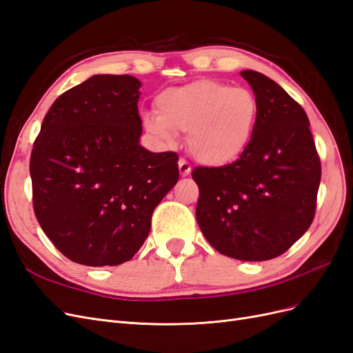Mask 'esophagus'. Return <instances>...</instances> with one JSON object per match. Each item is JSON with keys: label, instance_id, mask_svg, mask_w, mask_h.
<instances>
[{"label": "esophagus", "instance_id": "obj_1", "mask_svg": "<svg viewBox=\"0 0 353 353\" xmlns=\"http://www.w3.org/2000/svg\"><path fill=\"white\" fill-rule=\"evenodd\" d=\"M178 169H179L181 176H188L191 174V165L187 162L185 159L178 160Z\"/></svg>", "mask_w": 353, "mask_h": 353}]
</instances>
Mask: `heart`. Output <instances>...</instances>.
Wrapping results in <instances>:
<instances>
[{
    "label": "heart",
    "instance_id": "heart-1",
    "mask_svg": "<svg viewBox=\"0 0 353 353\" xmlns=\"http://www.w3.org/2000/svg\"><path fill=\"white\" fill-rule=\"evenodd\" d=\"M157 116L144 117L145 130L165 143L188 132V150L206 166L230 165L248 150L258 122L259 104L248 88L199 79L168 88L156 99Z\"/></svg>",
    "mask_w": 353,
    "mask_h": 353
}]
</instances>
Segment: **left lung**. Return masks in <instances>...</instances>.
Wrapping results in <instances>:
<instances>
[{"label":"left lung","mask_w":353,"mask_h":353,"mask_svg":"<svg viewBox=\"0 0 353 353\" xmlns=\"http://www.w3.org/2000/svg\"><path fill=\"white\" fill-rule=\"evenodd\" d=\"M259 104L252 141L236 162L194 168L196 218L219 253L239 261L283 254L311 227L321 181L309 119L279 83L243 70Z\"/></svg>","instance_id":"8db88e82"}]
</instances>
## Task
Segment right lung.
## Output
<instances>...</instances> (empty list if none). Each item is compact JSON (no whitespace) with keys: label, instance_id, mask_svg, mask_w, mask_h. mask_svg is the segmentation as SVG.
Instances as JSON below:
<instances>
[{"label":"right lung","instance_id":"1","mask_svg":"<svg viewBox=\"0 0 353 353\" xmlns=\"http://www.w3.org/2000/svg\"><path fill=\"white\" fill-rule=\"evenodd\" d=\"M140 87L130 74H94L52 103L32 148L35 216L77 263L130 261L178 181L176 153H152L138 143Z\"/></svg>","mask_w":353,"mask_h":353}]
</instances>
